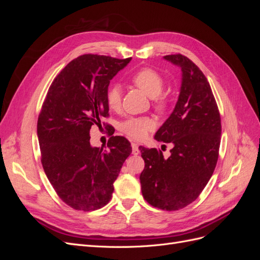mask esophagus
<instances>
[{
    "mask_svg": "<svg viewBox=\"0 0 260 260\" xmlns=\"http://www.w3.org/2000/svg\"><path fill=\"white\" fill-rule=\"evenodd\" d=\"M131 146H132V154L133 155H139L140 154V149H139L138 144L135 143V142H132Z\"/></svg>",
    "mask_w": 260,
    "mask_h": 260,
    "instance_id": "1",
    "label": "esophagus"
}]
</instances>
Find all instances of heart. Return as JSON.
I'll use <instances>...</instances> for the list:
<instances>
[{
    "mask_svg": "<svg viewBox=\"0 0 260 260\" xmlns=\"http://www.w3.org/2000/svg\"><path fill=\"white\" fill-rule=\"evenodd\" d=\"M131 82L149 98H154V105L162 112L167 107V100L159 94L164 88V79L159 73L152 68H142L131 76ZM108 107L116 111L120 107L121 89L118 84L108 86L105 94ZM154 120L149 117H129L119 124V130L132 139H144L154 128Z\"/></svg>",
    "mask_w": 260,
    "mask_h": 260,
    "instance_id": "1",
    "label": "heart"
}]
</instances>
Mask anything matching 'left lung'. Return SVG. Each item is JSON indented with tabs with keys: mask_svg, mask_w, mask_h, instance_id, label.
Masks as SVG:
<instances>
[{
	"mask_svg": "<svg viewBox=\"0 0 260 260\" xmlns=\"http://www.w3.org/2000/svg\"><path fill=\"white\" fill-rule=\"evenodd\" d=\"M164 58L182 72L177 104L155 140L171 143V155L140 146L145 167L140 175L144 200L162 210H179L199 198L216 168L221 119L205 75L184 55Z\"/></svg>",
	"mask_w": 260,
	"mask_h": 260,
	"instance_id": "left-lung-1",
	"label": "left lung"
}]
</instances>
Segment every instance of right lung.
I'll list each match as a JSON object with an SVG mask.
<instances>
[{
    "mask_svg": "<svg viewBox=\"0 0 260 260\" xmlns=\"http://www.w3.org/2000/svg\"><path fill=\"white\" fill-rule=\"evenodd\" d=\"M131 58L84 54L52 82L38 118V139L46 177L59 199L76 210L91 211L111 201L114 182L132 147L112 137L108 149L90 144V129L108 116L105 94Z\"/></svg>",
    "mask_w": 260,
    "mask_h": 260,
    "instance_id": "right-lung-1",
    "label": "right lung"
}]
</instances>
